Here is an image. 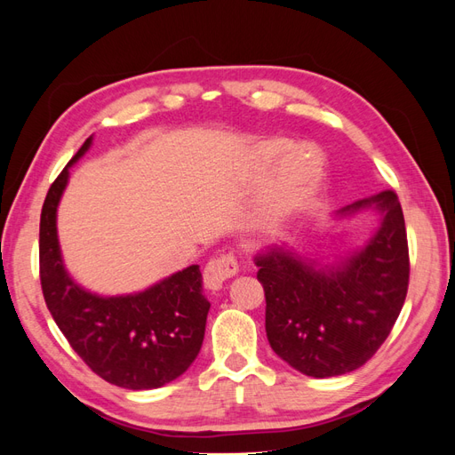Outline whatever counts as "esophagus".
Masks as SVG:
<instances>
[{"mask_svg": "<svg viewBox=\"0 0 455 455\" xmlns=\"http://www.w3.org/2000/svg\"><path fill=\"white\" fill-rule=\"evenodd\" d=\"M239 271V264L233 254H220L206 264L203 271V283L209 291H220L228 279L235 277Z\"/></svg>", "mask_w": 455, "mask_h": 455, "instance_id": "34e87169", "label": "esophagus"}]
</instances>
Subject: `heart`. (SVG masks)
Segmentation results:
<instances>
[{
	"label": "heart",
	"mask_w": 455,
	"mask_h": 455,
	"mask_svg": "<svg viewBox=\"0 0 455 455\" xmlns=\"http://www.w3.org/2000/svg\"><path fill=\"white\" fill-rule=\"evenodd\" d=\"M291 146L286 139L259 140L252 148V171L271 172L266 188V203L261 220L269 228L281 226L284 220L304 211L321 189L324 169L321 157L304 146Z\"/></svg>",
	"instance_id": "1"
}]
</instances>
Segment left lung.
Wrapping results in <instances>:
<instances>
[{
	"label": "left lung",
	"mask_w": 455,
	"mask_h": 455,
	"mask_svg": "<svg viewBox=\"0 0 455 455\" xmlns=\"http://www.w3.org/2000/svg\"><path fill=\"white\" fill-rule=\"evenodd\" d=\"M381 214L363 249L323 264L284 246L254 258L266 292V332L271 349L311 378H332L370 361L401 313L410 279L404 214L385 189L338 211Z\"/></svg>",
	"instance_id": "1"
}]
</instances>
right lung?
Wrapping results in <instances>:
<instances>
[{
    "instance_id": "obj_1",
    "label": "right lung",
    "mask_w": 455,
    "mask_h": 455,
    "mask_svg": "<svg viewBox=\"0 0 455 455\" xmlns=\"http://www.w3.org/2000/svg\"><path fill=\"white\" fill-rule=\"evenodd\" d=\"M79 148L47 191L39 220V279L45 304L72 349L102 379L132 391L157 389L196 361L211 304L199 266H189L142 292L99 296L66 271L57 235V209Z\"/></svg>"
}]
</instances>
